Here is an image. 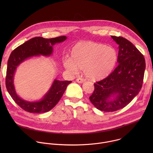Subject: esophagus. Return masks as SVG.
Returning <instances> with one entry per match:
<instances>
[{"instance_id":"34e87169","label":"esophagus","mask_w":153,"mask_h":153,"mask_svg":"<svg viewBox=\"0 0 153 153\" xmlns=\"http://www.w3.org/2000/svg\"><path fill=\"white\" fill-rule=\"evenodd\" d=\"M76 82L79 83H82L84 82H85V79H83V78H82V77H79L76 79Z\"/></svg>"}]
</instances>
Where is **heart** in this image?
<instances>
[{
  "mask_svg": "<svg viewBox=\"0 0 153 153\" xmlns=\"http://www.w3.org/2000/svg\"><path fill=\"white\" fill-rule=\"evenodd\" d=\"M70 58L64 60V67L77 73L84 70L86 77L93 80H102L110 75L117 62L116 50L93 41L77 42L73 47Z\"/></svg>",
  "mask_w": 153,
  "mask_h": 153,
  "instance_id": "heart-1",
  "label": "heart"
}]
</instances>
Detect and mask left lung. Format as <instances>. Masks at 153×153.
<instances>
[{"label": "left lung", "instance_id": "left-lung-1", "mask_svg": "<svg viewBox=\"0 0 153 153\" xmlns=\"http://www.w3.org/2000/svg\"><path fill=\"white\" fill-rule=\"evenodd\" d=\"M119 45L118 66L97 82L90 100L98 110L113 112L126 106L140 91L145 70L143 54L128 40L111 36Z\"/></svg>", "mask_w": 153, "mask_h": 153}]
</instances>
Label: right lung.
I'll use <instances>...</instances> for the list:
<instances>
[{
  "mask_svg": "<svg viewBox=\"0 0 153 153\" xmlns=\"http://www.w3.org/2000/svg\"><path fill=\"white\" fill-rule=\"evenodd\" d=\"M67 39L66 36L51 39L36 37L30 39L14 49L11 53L7 63L6 87L14 101L24 110L33 113H42L49 111L59 102L67 86L71 81H60L55 79L49 91L43 98L37 102L23 100L17 94L13 83L14 74L17 67L28 58L37 56H50L53 51V45Z\"/></svg>",
  "mask_w": 153,
  "mask_h": 153,
  "instance_id": "1",
  "label": "right lung"
}]
</instances>
